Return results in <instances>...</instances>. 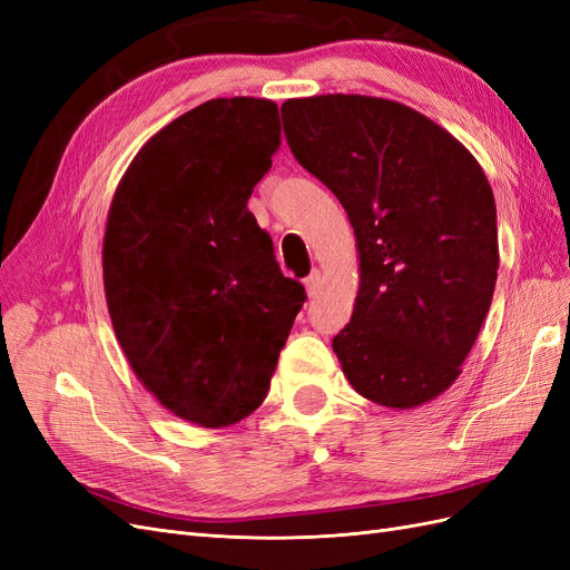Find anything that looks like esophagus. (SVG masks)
<instances>
[{"label":"esophagus","instance_id":"esophagus-1","mask_svg":"<svg viewBox=\"0 0 570 570\" xmlns=\"http://www.w3.org/2000/svg\"><path fill=\"white\" fill-rule=\"evenodd\" d=\"M321 285H323V278H321V271H312V275L304 281V287H306V295L308 297H316L321 292Z\"/></svg>","mask_w":570,"mask_h":570}]
</instances>
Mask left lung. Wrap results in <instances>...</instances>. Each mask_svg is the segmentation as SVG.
I'll return each mask as SVG.
<instances>
[{
    "label": "left lung",
    "mask_w": 570,
    "mask_h": 570,
    "mask_svg": "<svg viewBox=\"0 0 570 570\" xmlns=\"http://www.w3.org/2000/svg\"><path fill=\"white\" fill-rule=\"evenodd\" d=\"M295 159L356 235L358 295L333 340L350 385L387 409L435 400L461 375L499 268L497 206L473 154L435 120L366 95L281 107Z\"/></svg>",
    "instance_id": "obj_1"
}]
</instances>
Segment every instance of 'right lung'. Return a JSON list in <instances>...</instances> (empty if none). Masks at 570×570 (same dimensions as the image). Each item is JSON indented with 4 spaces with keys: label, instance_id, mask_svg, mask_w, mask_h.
I'll list each match as a JSON object with an SVG mask.
<instances>
[{
    "label": "right lung",
    "instance_id": "1",
    "mask_svg": "<svg viewBox=\"0 0 570 570\" xmlns=\"http://www.w3.org/2000/svg\"><path fill=\"white\" fill-rule=\"evenodd\" d=\"M281 147L271 99H209L135 154L107 218L101 268L114 333L159 404L202 428L268 394L306 299L247 209Z\"/></svg>",
    "mask_w": 570,
    "mask_h": 570
}]
</instances>
